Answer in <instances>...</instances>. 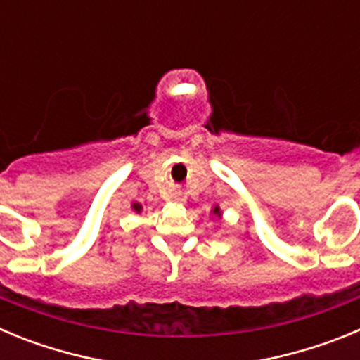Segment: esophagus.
<instances>
[{
	"instance_id": "34e87169",
	"label": "esophagus",
	"mask_w": 360,
	"mask_h": 360,
	"mask_svg": "<svg viewBox=\"0 0 360 360\" xmlns=\"http://www.w3.org/2000/svg\"><path fill=\"white\" fill-rule=\"evenodd\" d=\"M174 200H178V202H182V196H180V195H176V196H174Z\"/></svg>"
}]
</instances>
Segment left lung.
<instances>
[{"label": "left lung", "instance_id": "1", "mask_svg": "<svg viewBox=\"0 0 360 360\" xmlns=\"http://www.w3.org/2000/svg\"><path fill=\"white\" fill-rule=\"evenodd\" d=\"M214 214H218V216L221 214V212H219V209H218V207H214Z\"/></svg>", "mask_w": 360, "mask_h": 360}]
</instances>
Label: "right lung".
Returning <instances> with one entry per match:
<instances>
[{
	"label": "right lung",
	"instance_id": "1",
	"mask_svg": "<svg viewBox=\"0 0 360 360\" xmlns=\"http://www.w3.org/2000/svg\"><path fill=\"white\" fill-rule=\"evenodd\" d=\"M133 209H135L136 212H141L142 207H141V205H139V203H133Z\"/></svg>",
	"mask_w": 360,
	"mask_h": 360
}]
</instances>
